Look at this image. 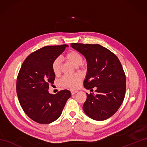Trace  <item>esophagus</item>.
I'll return each mask as SVG.
<instances>
[{
    "label": "esophagus",
    "mask_w": 147,
    "mask_h": 147,
    "mask_svg": "<svg viewBox=\"0 0 147 147\" xmlns=\"http://www.w3.org/2000/svg\"><path fill=\"white\" fill-rule=\"evenodd\" d=\"M71 95H73L74 94H76V93L78 92V91H76V90H71Z\"/></svg>",
    "instance_id": "1"
}]
</instances>
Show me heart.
<instances>
[{
  "label": "heart",
  "mask_w": 147,
  "mask_h": 147,
  "mask_svg": "<svg viewBox=\"0 0 147 147\" xmlns=\"http://www.w3.org/2000/svg\"><path fill=\"white\" fill-rule=\"evenodd\" d=\"M65 59L74 65V66L78 67L82 64L83 59L82 55L79 52L71 51L69 52L65 55ZM52 71L55 75L61 73V60L59 57L55 59L52 64ZM82 80V76L80 74L75 75H66L64 76L61 80V85L64 88L76 89L79 86L81 81Z\"/></svg>",
  "instance_id": "1"
}]
</instances>
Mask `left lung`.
Instances as JSON below:
<instances>
[{
	"mask_svg": "<svg viewBox=\"0 0 147 147\" xmlns=\"http://www.w3.org/2000/svg\"><path fill=\"white\" fill-rule=\"evenodd\" d=\"M71 47L85 57L87 73L84 87L97 94L86 93L83 109L89 117L104 121L113 115L123 103L126 92V76L117 57L98 44L73 43Z\"/></svg>",
	"mask_w": 147,
	"mask_h": 147,
	"instance_id": "8db88e82",
	"label": "left lung"
}]
</instances>
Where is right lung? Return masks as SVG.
<instances>
[{
	"instance_id": "1",
	"label": "right lung",
	"mask_w": 147,
	"mask_h": 147,
	"mask_svg": "<svg viewBox=\"0 0 147 147\" xmlns=\"http://www.w3.org/2000/svg\"><path fill=\"white\" fill-rule=\"evenodd\" d=\"M67 45L45 46L29 55L19 72L16 92L22 109L30 119L40 124H50L62 114L71 92L61 90L55 95L49 92L55 74L52 62Z\"/></svg>"
}]
</instances>
